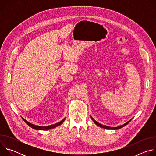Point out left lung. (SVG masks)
I'll return each instance as SVG.
<instances>
[{
	"label": "left lung",
	"instance_id": "left-lung-1",
	"mask_svg": "<svg viewBox=\"0 0 156 156\" xmlns=\"http://www.w3.org/2000/svg\"><path fill=\"white\" fill-rule=\"evenodd\" d=\"M91 119H92V120H93V122L98 125V126H100V127H102V128H105V129H120V128H122V127H123V126H125V125H126L130 121H131V120H129V121H128V122H127L126 123H125V124H123V125H121V126H117V127H110V126H105V125H102V124H101V123H98V122H97L95 120H94L92 117H91Z\"/></svg>",
	"mask_w": 156,
	"mask_h": 156
}]
</instances>
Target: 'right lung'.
Wrapping results in <instances>:
<instances>
[{
	"mask_svg": "<svg viewBox=\"0 0 156 156\" xmlns=\"http://www.w3.org/2000/svg\"><path fill=\"white\" fill-rule=\"evenodd\" d=\"M65 120V118L64 119H63L62 121H60V122L58 123H57L54 125H49V126H37V125H34L33 124H31V123H29L28 122H27L26 120L23 119V120L26 122V123L29 125L30 127H31L33 129H37V130H47V129H52V128H54L58 125H60Z\"/></svg>",
	"mask_w": 156,
	"mask_h": 156,
	"instance_id": "add662e5",
	"label": "right lung"
}]
</instances>
